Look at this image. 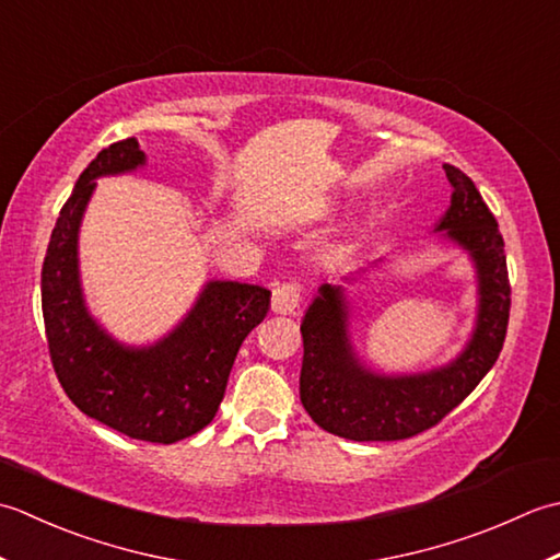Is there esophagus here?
I'll return each instance as SVG.
<instances>
[{
  "instance_id": "esophagus-1",
  "label": "esophagus",
  "mask_w": 560,
  "mask_h": 560,
  "mask_svg": "<svg viewBox=\"0 0 560 560\" xmlns=\"http://www.w3.org/2000/svg\"><path fill=\"white\" fill-rule=\"evenodd\" d=\"M300 300H302L300 282H282L276 290H272L270 310L276 314H282V316L292 314L296 306H300Z\"/></svg>"
}]
</instances>
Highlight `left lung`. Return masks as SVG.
<instances>
[{
	"mask_svg": "<svg viewBox=\"0 0 560 560\" xmlns=\"http://www.w3.org/2000/svg\"><path fill=\"white\" fill-rule=\"evenodd\" d=\"M452 184L450 208L435 232L469 256L476 272V322L459 355L440 368L386 374L364 364L350 334L346 284H318L302 318L304 360L300 398L318 428L355 442H389L413 438L450 413L493 368L505 343L510 318V280L505 244L474 180L444 164ZM376 258L372 266L384 264Z\"/></svg>",
	"mask_w": 560,
	"mask_h": 560,
	"instance_id": "left-lung-1",
	"label": "left lung"
}]
</instances>
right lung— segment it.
<instances>
[{
    "label": "right lung",
    "instance_id": "right-lung-1",
    "mask_svg": "<svg viewBox=\"0 0 560 560\" xmlns=\"http://www.w3.org/2000/svg\"><path fill=\"white\" fill-rule=\"evenodd\" d=\"M147 166L135 137L101 150L62 205L45 254L40 294L50 360L70 401L132 440L171 444L217 413L244 338L264 322L260 284L208 280L180 322L154 343L128 346L89 312L79 272V230L96 180Z\"/></svg>",
    "mask_w": 560,
    "mask_h": 560
}]
</instances>
